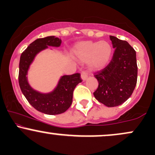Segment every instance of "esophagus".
Segmentation results:
<instances>
[{"mask_svg":"<svg viewBox=\"0 0 155 155\" xmlns=\"http://www.w3.org/2000/svg\"><path fill=\"white\" fill-rule=\"evenodd\" d=\"M87 77H88V74H87V73L86 71L81 72V79L83 80V81H85V80L87 79Z\"/></svg>","mask_w":155,"mask_h":155,"instance_id":"1","label":"esophagus"}]
</instances>
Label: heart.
Masks as SVG:
<instances>
[{"label":"heart","instance_id":"heart-1","mask_svg":"<svg viewBox=\"0 0 155 155\" xmlns=\"http://www.w3.org/2000/svg\"><path fill=\"white\" fill-rule=\"evenodd\" d=\"M111 44L106 41L80 42L73 49V53L79 60H89V65L93 69H101L108 65L111 60Z\"/></svg>","mask_w":155,"mask_h":155}]
</instances>
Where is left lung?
<instances>
[{"label": "left lung", "instance_id": "8db88e82", "mask_svg": "<svg viewBox=\"0 0 155 155\" xmlns=\"http://www.w3.org/2000/svg\"><path fill=\"white\" fill-rule=\"evenodd\" d=\"M115 49L109 64L95 74L98 87L93 95L108 107H114L125 102L132 95L137 83L138 67L136 52L126 41L109 36Z\"/></svg>", "mask_w": 155, "mask_h": 155}]
</instances>
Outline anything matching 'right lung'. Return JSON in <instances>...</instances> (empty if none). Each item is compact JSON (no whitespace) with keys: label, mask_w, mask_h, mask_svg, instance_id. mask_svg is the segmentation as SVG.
<instances>
[{"label":"right lung","mask_w":155,"mask_h":155,"mask_svg":"<svg viewBox=\"0 0 155 155\" xmlns=\"http://www.w3.org/2000/svg\"><path fill=\"white\" fill-rule=\"evenodd\" d=\"M61 39L51 35L38 38L22 53L19 65V84L21 91L29 104L37 111L49 115L64 113L72 104L73 92L76 85L81 82L79 74L62 76L52 91L44 93L31 87L28 73L35 56L48 47H59Z\"/></svg>","instance_id":"right-lung-1"}]
</instances>
